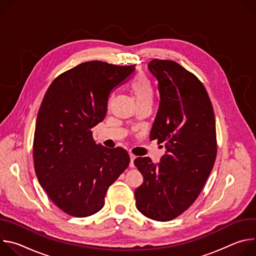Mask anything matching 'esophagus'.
<instances>
[{
  "instance_id": "34e87169",
  "label": "esophagus",
  "mask_w": 256,
  "mask_h": 256,
  "mask_svg": "<svg viewBox=\"0 0 256 256\" xmlns=\"http://www.w3.org/2000/svg\"><path fill=\"white\" fill-rule=\"evenodd\" d=\"M130 167H134V159H136V156H134V154H130Z\"/></svg>"
}]
</instances>
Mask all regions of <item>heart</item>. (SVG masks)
I'll use <instances>...</instances> for the list:
<instances>
[{"mask_svg":"<svg viewBox=\"0 0 256 256\" xmlns=\"http://www.w3.org/2000/svg\"><path fill=\"white\" fill-rule=\"evenodd\" d=\"M130 88L138 104L152 102L154 96V87L152 81L146 75H138L132 83Z\"/></svg>","mask_w":256,"mask_h":256,"instance_id":"b5f03b06","label":"heart"}]
</instances>
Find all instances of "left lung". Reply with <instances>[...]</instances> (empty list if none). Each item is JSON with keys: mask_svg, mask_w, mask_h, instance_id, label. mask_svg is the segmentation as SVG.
Here are the masks:
<instances>
[{"mask_svg": "<svg viewBox=\"0 0 256 256\" xmlns=\"http://www.w3.org/2000/svg\"><path fill=\"white\" fill-rule=\"evenodd\" d=\"M148 68L160 92L150 138L163 144L166 152L158 164L149 157L134 160L144 177L134 196L144 216L167 222L186 210L206 184L216 156V122L208 92L192 72L158 58Z\"/></svg>", "mask_w": 256, "mask_h": 256, "instance_id": "1", "label": "left lung"}]
</instances>
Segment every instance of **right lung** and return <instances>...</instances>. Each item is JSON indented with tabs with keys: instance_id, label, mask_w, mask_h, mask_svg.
<instances>
[{
	"instance_id": "obj_1",
	"label": "right lung",
	"mask_w": 256,
	"mask_h": 256,
	"mask_svg": "<svg viewBox=\"0 0 256 256\" xmlns=\"http://www.w3.org/2000/svg\"><path fill=\"white\" fill-rule=\"evenodd\" d=\"M134 70V66L86 62L56 77L44 97L34 132V169L52 202L70 216L99 212L108 188L130 164L124 149L95 144L91 130L104 120L112 91Z\"/></svg>"
}]
</instances>
